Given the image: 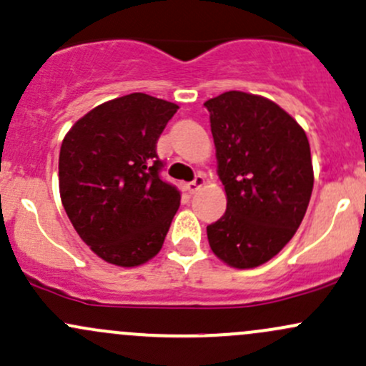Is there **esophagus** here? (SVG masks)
Returning <instances> with one entry per match:
<instances>
[{
  "label": "esophagus",
  "mask_w": 366,
  "mask_h": 366,
  "mask_svg": "<svg viewBox=\"0 0 366 366\" xmlns=\"http://www.w3.org/2000/svg\"><path fill=\"white\" fill-rule=\"evenodd\" d=\"M202 184H204V176H202V174H197V176H195V178H194V182L187 183V192H188V194H190V195H194L195 192H197L199 188L202 187Z\"/></svg>",
  "instance_id": "34e87169"
}]
</instances>
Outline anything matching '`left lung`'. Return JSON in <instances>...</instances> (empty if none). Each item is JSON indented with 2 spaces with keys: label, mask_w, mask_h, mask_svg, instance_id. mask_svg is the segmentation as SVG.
Returning <instances> with one entry per match:
<instances>
[{
  "label": "left lung",
  "mask_w": 366,
  "mask_h": 366,
  "mask_svg": "<svg viewBox=\"0 0 366 366\" xmlns=\"http://www.w3.org/2000/svg\"><path fill=\"white\" fill-rule=\"evenodd\" d=\"M204 106L227 194L207 241L219 260L253 269L276 257L304 219L314 184L309 139L265 97L230 90Z\"/></svg>",
  "instance_id": "1"
}]
</instances>
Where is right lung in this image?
<instances>
[{"label":"right lung","mask_w":366,"mask_h":366,"mask_svg":"<svg viewBox=\"0 0 366 366\" xmlns=\"http://www.w3.org/2000/svg\"><path fill=\"white\" fill-rule=\"evenodd\" d=\"M176 112L174 103L129 94L94 108L62 141V206L104 262L141 265L164 244L182 194L160 176L157 141Z\"/></svg>","instance_id":"add662e5"}]
</instances>
